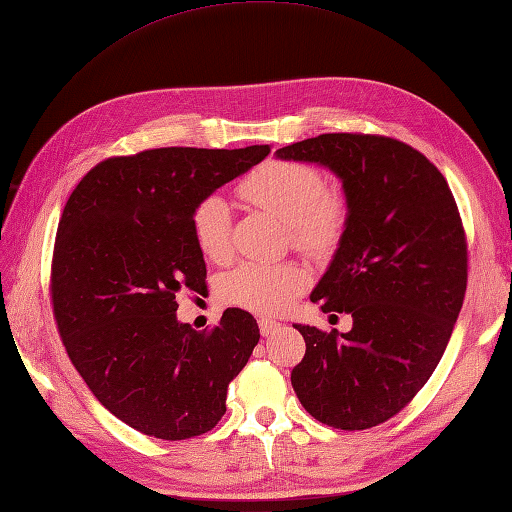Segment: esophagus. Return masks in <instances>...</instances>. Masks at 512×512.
Listing matches in <instances>:
<instances>
[{
    "mask_svg": "<svg viewBox=\"0 0 512 512\" xmlns=\"http://www.w3.org/2000/svg\"><path fill=\"white\" fill-rule=\"evenodd\" d=\"M279 327H281V325L277 323V320H272V318H259V331H261V336L275 334V331H277Z\"/></svg>",
    "mask_w": 512,
    "mask_h": 512,
    "instance_id": "obj_1",
    "label": "esophagus"
}]
</instances>
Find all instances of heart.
I'll use <instances>...</instances> for the list:
<instances>
[{"label": "heart", "instance_id": "1", "mask_svg": "<svg viewBox=\"0 0 512 512\" xmlns=\"http://www.w3.org/2000/svg\"><path fill=\"white\" fill-rule=\"evenodd\" d=\"M240 194L288 224L292 240L305 251H325L347 220V202L325 189V178L305 163L270 161L248 174ZM192 233L207 259H224L231 248V207L224 196L202 198L192 213ZM307 285V275L294 264L244 261L220 279L222 299L244 310L272 314L288 307Z\"/></svg>", "mask_w": 512, "mask_h": 512}]
</instances>
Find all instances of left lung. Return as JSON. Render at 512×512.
<instances>
[{
	"mask_svg": "<svg viewBox=\"0 0 512 512\" xmlns=\"http://www.w3.org/2000/svg\"><path fill=\"white\" fill-rule=\"evenodd\" d=\"M342 183L347 220L312 290L347 334L294 325L303 408L338 430H366L406 408L441 362L467 290V240L445 176L419 150L379 135L329 133L277 150Z\"/></svg>",
	"mask_w": 512,
	"mask_h": 512,
	"instance_id": "1",
	"label": "left lung"
}]
</instances>
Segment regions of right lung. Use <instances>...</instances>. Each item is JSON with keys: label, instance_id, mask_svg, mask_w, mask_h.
Segmentation results:
<instances>
[{"label": "right lung", "instance_id": "obj_1", "mask_svg": "<svg viewBox=\"0 0 512 512\" xmlns=\"http://www.w3.org/2000/svg\"><path fill=\"white\" fill-rule=\"evenodd\" d=\"M268 154L248 146L113 157L67 200L52 259L56 325L93 395L141 434L183 441L216 427L259 342L257 320L240 307L211 331L181 323L176 294L207 288L196 205Z\"/></svg>", "mask_w": 512, "mask_h": 512}]
</instances>
